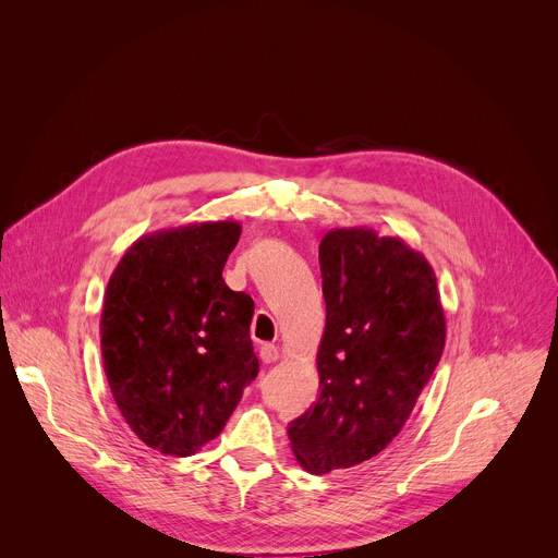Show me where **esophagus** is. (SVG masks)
<instances>
[{"mask_svg":"<svg viewBox=\"0 0 558 558\" xmlns=\"http://www.w3.org/2000/svg\"><path fill=\"white\" fill-rule=\"evenodd\" d=\"M280 359V349L276 344H263L260 347V361L263 363H276Z\"/></svg>","mask_w":558,"mask_h":558,"instance_id":"obj_1","label":"esophagus"}]
</instances>
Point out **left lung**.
Instances as JSON below:
<instances>
[{
	"mask_svg": "<svg viewBox=\"0 0 558 558\" xmlns=\"http://www.w3.org/2000/svg\"><path fill=\"white\" fill-rule=\"evenodd\" d=\"M318 256L320 387L287 434L298 463L327 474L374 459L400 434L440 361L445 314L434 269L400 238L333 229Z\"/></svg>",
	"mask_w": 558,
	"mask_h": 558,
	"instance_id": "8db88e82",
	"label": "left lung"
}]
</instances>
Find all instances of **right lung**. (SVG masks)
<instances>
[{"instance_id": "obj_1", "label": "right lung", "mask_w": 558, "mask_h": 558, "mask_svg": "<svg viewBox=\"0 0 558 558\" xmlns=\"http://www.w3.org/2000/svg\"><path fill=\"white\" fill-rule=\"evenodd\" d=\"M238 222H195L142 235L105 295L102 359L116 404L135 436L191 456L227 425L258 376L253 300L222 278Z\"/></svg>"}]
</instances>
